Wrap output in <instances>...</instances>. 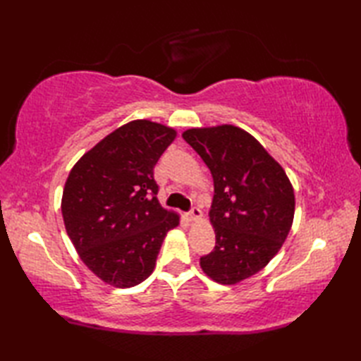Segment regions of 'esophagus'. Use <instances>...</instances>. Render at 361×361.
Segmentation results:
<instances>
[{"label": "esophagus", "mask_w": 361, "mask_h": 361, "mask_svg": "<svg viewBox=\"0 0 361 361\" xmlns=\"http://www.w3.org/2000/svg\"><path fill=\"white\" fill-rule=\"evenodd\" d=\"M188 216H189V220L195 221V220H200L203 214H202L200 208H192V209H190V212L188 214Z\"/></svg>", "instance_id": "obj_1"}]
</instances>
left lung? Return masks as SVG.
I'll list each match as a JSON object with an SVG mask.
<instances>
[{
  "mask_svg": "<svg viewBox=\"0 0 361 361\" xmlns=\"http://www.w3.org/2000/svg\"><path fill=\"white\" fill-rule=\"evenodd\" d=\"M183 140L214 180L209 220L216 247L200 257V267L212 281L234 286L262 270L286 242L295 217L293 186L278 161L243 128H189Z\"/></svg>",
  "mask_w": 361,
  "mask_h": 361,
  "instance_id": "8db88e82",
  "label": "left lung"
}]
</instances>
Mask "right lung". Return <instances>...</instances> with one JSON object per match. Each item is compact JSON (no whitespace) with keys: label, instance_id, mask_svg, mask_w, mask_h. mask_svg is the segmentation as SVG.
I'll list each match as a JSON object with an SVG mask.
<instances>
[{"label":"right lung","instance_id":"1","mask_svg":"<svg viewBox=\"0 0 361 361\" xmlns=\"http://www.w3.org/2000/svg\"><path fill=\"white\" fill-rule=\"evenodd\" d=\"M175 136L158 122L130 121L90 149L66 178V233L82 262L116 288L147 279L166 234L180 225L178 214L159 204L153 180Z\"/></svg>","mask_w":361,"mask_h":361}]
</instances>
